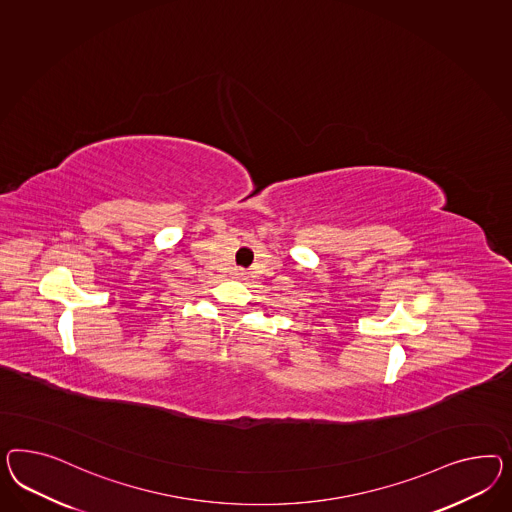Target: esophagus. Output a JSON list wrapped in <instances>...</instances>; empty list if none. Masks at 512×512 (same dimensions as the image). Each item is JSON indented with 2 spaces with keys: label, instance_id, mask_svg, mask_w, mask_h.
<instances>
[{
  "label": "esophagus",
  "instance_id": "34e87169",
  "mask_svg": "<svg viewBox=\"0 0 512 512\" xmlns=\"http://www.w3.org/2000/svg\"><path fill=\"white\" fill-rule=\"evenodd\" d=\"M235 276L238 277V279H244L246 272H244V270H236Z\"/></svg>",
  "mask_w": 512,
  "mask_h": 512
}]
</instances>
